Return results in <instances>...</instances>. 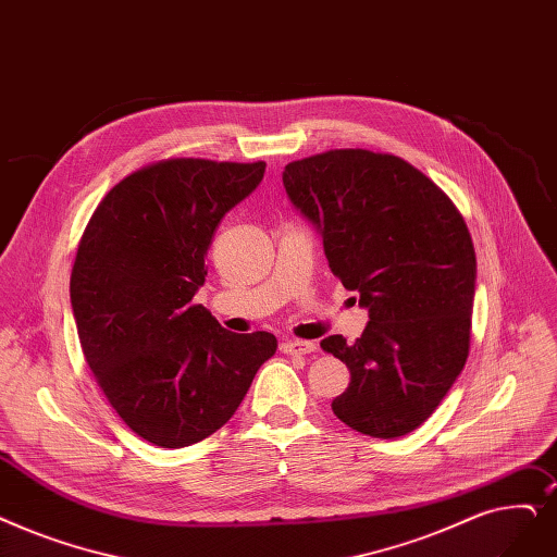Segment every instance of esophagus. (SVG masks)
<instances>
[{
  "mask_svg": "<svg viewBox=\"0 0 557 557\" xmlns=\"http://www.w3.org/2000/svg\"><path fill=\"white\" fill-rule=\"evenodd\" d=\"M280 350L284 355H311V352H317V344L300 342V338H284V342L280 344Z\"/></svg>",
  "mask_w": 557,
  "mask_h": 557,
  "instance_id": "esophagus-1",
  "label": "esophagus"
}]
</instances>
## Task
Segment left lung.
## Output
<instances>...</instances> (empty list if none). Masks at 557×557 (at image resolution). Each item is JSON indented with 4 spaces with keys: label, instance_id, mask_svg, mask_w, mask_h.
<instances>
[{
    "label": "left lung",
    "instance_id": "left-lung-1",
    "mask_svg": "<svg viewBox=\"0 0 557 557\" xmlns=\"http://www.w3.org/2000/svg\"><path fill=\"white\" fill-rule=\"evenodd\" d=\"M288 200L323 240L332 273L369 309L355 344L321 342L350 371L332 412L377 440L417 430L462 373L475 296V250L446 193L414 165L369 150L288 163Z\"/></svg>",
    "mask_w": 557,
    "mask_h": 557
}]
</instances>
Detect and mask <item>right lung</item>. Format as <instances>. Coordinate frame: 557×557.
I'll return each mask as SVG.
<instances>
[{
    "label": "right lung",
    "instance_id": "obj_1",
    "mask_svg": "<svg viewBox=\"0 0 557 557\" xmlns=\"http://www.w3.org/2000/svg\"><path fill=\"white\" fill-rule=\"evenodd\" d=\"M265 163L168 159L115 184L82 236L70 277L84 357L138 437L161 448L223 428L265 359L271 332L234 334L193 296L223 215Z\"/></svg>",
    "mask_w": 557,
    "mask_h": 557
}]
</instances>
